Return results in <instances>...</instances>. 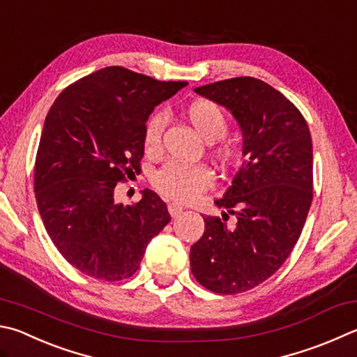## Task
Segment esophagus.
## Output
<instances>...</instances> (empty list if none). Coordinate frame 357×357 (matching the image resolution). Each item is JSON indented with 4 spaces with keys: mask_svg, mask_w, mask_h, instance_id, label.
Masks as SVG:
<instances>
[{
    "mask_svg": "<svg viewBox=\"0 0 357 357\" xmlns=\"http://www.w3.org/2000/svg\"><path fill=\"white\" fill-rule=\"evenodd\" d=\"M184 211V207L183 206H179L178 203H170L168 204V212H170V215L174 218V217H178L181 212Z\"/></svg>",
    "mask_w": 357,
    "mask_h": 357,
    "instance_id": "esophagus-1",
    "label": "esophagus"
}]
</instances>
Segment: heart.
Instances as JSON below:
<instances>
[{
    "label": "heart",
    "mask_w": 357,
    "mask_h": 357,
    "mask_svg": "<svg viewBox=\"0 0 357 357\" xmlns=\"http://www.w3.org/2000/svg\"><path fill=\"white\" fill-rule=\"evenodd\" d=\"M185 115L197 132L207 142L222 139L228 131V119L217 102L209 100H197L185 109ZM165 116L154 112L148 119L144 131V148L148 154H156L162 145V134L165 129ZM215 154L220 159H231L234 148L228 142L215 144ZM153 184L165 198L179 203H193L211 189L213 173L206 165H184L168 162L154 174Z\"/></svg>",
    "instance_id": "b5f03b06"
}]
</instances>
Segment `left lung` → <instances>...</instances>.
Masks as SVG:
<instances>
[{
  "mask_svg": "<svg viewBox=\"0 0 357 357\" xmlns=\"http://www.w3.org/2000/svg\"><path fill=\"white\" fill-rule=\"evenodd\" d=\"M234 115L243 164L225 195L226 212L206 215L190 268L207 290L234 295L259 286L286 262L312 203V139L301 112L267 82L242 76L197 87ZM236 215L234 227L225 225Z\"/></svg>",
  "mask_w": 357,
  "mask_h": 357,
  "instance_id": "8db88e82",
  "label": "left lung"
}]
</instances>
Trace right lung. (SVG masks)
<instances>
[{"label": "right lung", "mask_w": 357, "mask_h": 357, "mask_svg": "<svg viewBox=\"0 0 357 357\" xmlns=\"http://www.w3.org/2000/svg\"><path fill=\"white\" fill-rule=\"evenodd\" d=\"M185 86L106 67L71 84L51 106L36 156L37 207L56 248L84 275L132 276L148 242L172 220L153 190L134 206L116 204L114 190L140 170L148 116Z\"/></svg>", "instance_id": "add662e5"}]
</instances>
